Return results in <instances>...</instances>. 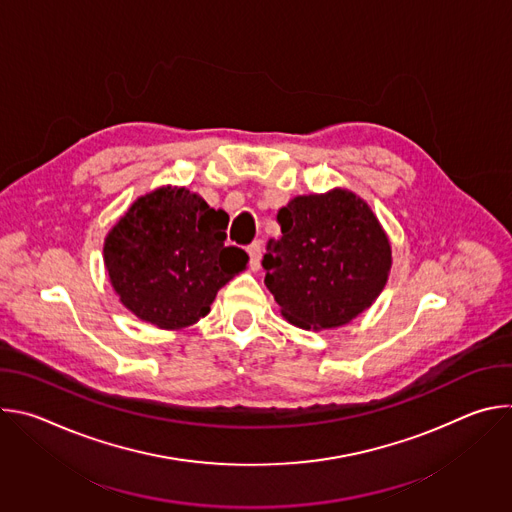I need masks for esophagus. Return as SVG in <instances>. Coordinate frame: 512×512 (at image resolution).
Returning a JSON list of instances; mask_svg holds the SVG:
<instances>
[{"instance_id":"1","label":"esophagus","mask_w":512,"mask_h":512,"mask_svg":"<svg viewBox=\"0 0 512 512\" xmlns=\"http://www.w3.org/2000/svg\"><path fill=\"white\" fill-rule=\"evenodd\" d=\"M247 253H249V265L253 271H259L261 267V243L255 241L247 247Z\"/></svg>"}]
</instances>
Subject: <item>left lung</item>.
Returning <instances> with one entry per match:
<instances>
[{"mask_svg": "<svg viewBox=\"0 0 512 512\" xmlns=\"http://www.w3.org/2000/svg\"><path fill=\"white\" fill-rule=\"evenodd\" d=\"M277 223L281 237L267 243L263 269L289 324L338 328L373 306L393 259L367 202L344 188L296 196L277 212Z\"/></svg>", "mask_w": 512, "mask_h": 512, "instance_id": "left-lung-1", "label": "left lung"}]
</instances>
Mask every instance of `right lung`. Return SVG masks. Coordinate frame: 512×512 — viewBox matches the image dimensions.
I'll return each mask as SVG.
<instances>
[{
	"label": "right lung",
	"instance_id": "add662e5",
	"mask_svg": "<svg viewBox=\"0 0 512 512\" xmlns=\"http://www.w3.org/2000/svg\"><path fill=\"white\" fill-rule=\"evenodd\" d=\"M229 214L202 196L162 186L139 196L109 231L105 267L121 304L164 330L196 324L216 291L247 269L249 255L225 247Z\"/></svg>",
	"mask_w": 512,
	"mask_h": 512
}]
</instances>
